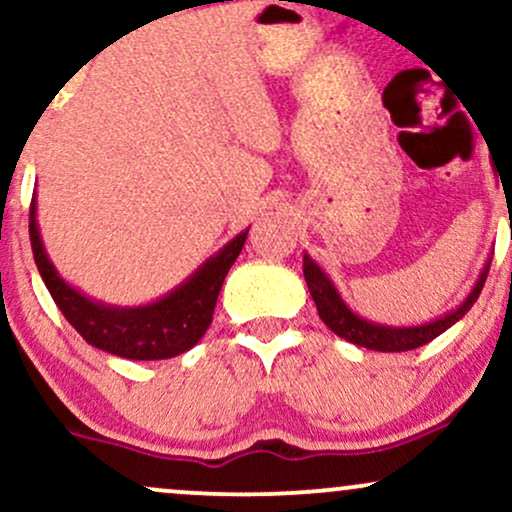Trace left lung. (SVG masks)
<instances>
[{
    "mask_svg": "<svg viewBox=\"0 0 512 512\" xmlns=\"http://www.w3.org/2000/svg\"><path fill=\"white\" fill-rule=\"evenodd\" d=\"M491 257L486 260L484 269H481L477 284L469 291V296L457 305L455 310L445 313L443 317L426 322V325H414V327H392V325H380V322L366 320V317L356 315L349 305L344 303V298L339 296L337 286L332 284L330 276L322 272L317 264L310 260V255H303V276L305 284H308L310 296L317 305V313H320L322 322H325L337 337L346 339V342L356 346H366L370 351H411L419 349L428 342L450 330L457 320H462L467 315V310L477 303L481 289L486 284V276H489Z\"/></svg>",
    "mask_w": 512,
    "mask_h": 512,
    "instance_id": "obj_1",
    "label": "left lung"
}]
</instances>
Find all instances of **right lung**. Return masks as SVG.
Wrapping results in <instances>:
<instances>
[{"label":"right lung","instance_id":"right-lung-1","mask_svg":"<svg viewBox=\"0 0 512 512\" xmlns=\"http://www.w3.org/2000/svg\"><path fill=\"white\" fill-rule=\"evenodd\" d=\"M35 209L38 207H35L33 197L28 233H31L35 264H38V272L48 286L52 301L88 344L108 351V354L132 358V361L173 358L190 351L204 337L211 325L223 279L243 250L250 231L245 228L243 233H238L231 243L211 255L195 274L187 276L180 286H175L158 301L122 308V305L93 301L62 279L45 252Z\"/></svg>","mask_w":512,"mask_h":512}]
</instances>
